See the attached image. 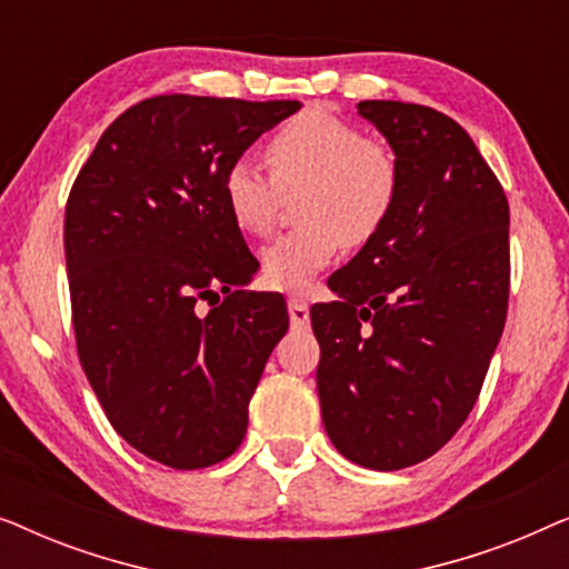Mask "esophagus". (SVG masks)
I'll use <instances>...</instances> for the list:
<instances>
[{
  "instance_id": "34e87169",
  "label": "esophagus",
  "mask_w": 569,
  "mask_h": 569,
  "mask_svg": "<svg viewBox=\"0 0 569 569\" xmlns=\"http://www.w3.org/2000/svg\"><path fill=\"white\" fill-rule=\"evenodd\" d=\"M287 308H290V321H292L295 329H308V323H310L308 302L292 298L290 302H287Z\"/></svg>"
}]
</instances>
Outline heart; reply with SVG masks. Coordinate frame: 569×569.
<instances>
[{
  "label": "heart",
  "mask_w": 569,
  "mask_h": 569,
  "mask_svg": "<svg viewBox=\"0 0 569 569\" xmlns=\"http://www.w3.org/2000/svg\"><path fill=\"white\" fill-rule=\"evenodd\" d=\"M267 176L248 158L222 173V201L248 236L274 228L282 193H298L306 224L261 248L263 277L277 290H306L341 246H362L391 217L401 166L391 144L362 137L355 123L326 111H306L279 127L263 144Z\"/></svg>",
  "instance_id": "b5f03b06"
}]
</instances>
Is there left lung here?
Wrapping results in <instances>:
<instances>
[{"label":"left lung","instance_id":"obj_1","mask_svg":"<svg viewBox=\"0 0 569 569\" xmlns=\"http://www.w3.org/2000/svg\"><path fill=\"white\" fill-rule=\"evenodd\" d=\"M401 166L391 217L310 308L323 427L349 461L415 466L479 399L510 295V209L471 137L427 106L362 100Z\"/></svg>","mask_w":569,"mask_h":569}]
</instances>
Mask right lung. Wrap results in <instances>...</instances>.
Returning <instances> with one entry per match:
<instances>
[{"label": "right lung", "mask_w": 569, "mask_h": 569, "mask_svg": "<svg viewBox=\"0 0 569 569\" xmlns=\"http://www.w3.org/2000/svg\"><path fill=\"white\" fill-rule=\"evenodd\" d=\"M295 111L298 100L147 98L103 131L69 191L82 370L113 430L170 469L236 453L290 326L282 298L238 290L259 261L224 207L222 173Z\"/></svg>", "instance_id": "add662e5"}]
</instances>
